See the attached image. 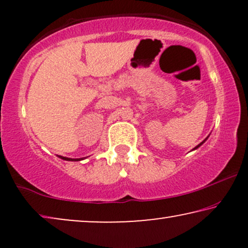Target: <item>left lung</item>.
Returning a JSON list of instances; mask_svg holds the SVG:
<instances>
[{
  "label": "left lung",
  "instance_id": "1",
  "mask_svg": "<svg viewBox=\"0 0 248 248\" xmlns=\"http://www.w3.org/2000/svg\"><path fill=\"white\" fill-rule=\"evenodd\" d=\"M206 139H208V138H206ZM206 139H205V140H203V141H202V142H201V143H200V144H199V145H196V147H195V148H194V149H193V150H195V149H198V148H199V147H200V145H202V144H203V143H204V142H205V141H206Z\"/></svg>",
  "mask_w": 248,
  "mask_h": 248
}]
</instances>
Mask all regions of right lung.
<instances>
[{
  "label": "right lung",
  "mask_w": 248,
  "mask_h": 248,
  "mask_svg": "<svg viewBox=\"0 0 248 248\" xmlns=\"http://www.w3.org/2000/svg\"><path fill=\"white\" fill-rule=\"evenodd\" d=\"M61 159H63V160H67V161H80L82 160V158H79V159H72V158H66V157H62V155H59Z\"/></svg>",
  "instance_id": "right-lung-1"
}]
</instances>
